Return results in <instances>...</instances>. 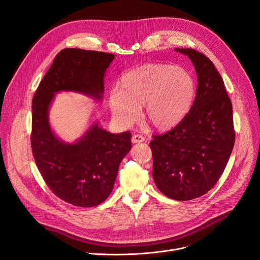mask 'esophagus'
Masks as SVG:
<instances>
[{
  "instance_id": "esophagus-1",
  "label": "esophagus",
  "mask_w": 260,
  "mask_h": 260,
  "mask_svg": "<svg viewBox=\"0 0 260 260\" xmlns=\"http://www.w3.org/2000/svg\"><path fill=\"white\" fill-rule=\"evenodd\" d=\"M145 141V138L143 137L142 135H139V134H136L134 135L132 137V142L133 143H140V142H143Z\"/></svg>"
}]
</instances>
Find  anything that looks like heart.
<instances>
[{
  "mask_svg": "<svg viewBox=\"0 0 260 260\" xmlns=\"http://www.w3.org/2000/svg\"><path fill=\"white\" fill-rule=\"evenodd\" d=\"M196 82L186 68L161 63L143 64L123 75L118 91L109 94L114 117L124 124L143 118L152 127L167 131L185 118L193 105Z\"/></svg>",
  "mask_w": 260,
  "mask_h": 260,
  "instance_id": "b5f03b06",
  "label": "heart"
}]
</instances>
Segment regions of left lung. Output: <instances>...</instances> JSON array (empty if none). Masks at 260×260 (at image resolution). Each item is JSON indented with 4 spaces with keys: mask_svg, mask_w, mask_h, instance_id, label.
<instances>
[{
    "mask_svg": "<svg viewBox=\"0 0 260 260\" xmlns=\"http://www.w3.org/2000/svg\"><path fill=\"white\" fill-rule=\"evenodd\" d=\"M192 60L196 97L185 118L171 131L154 135V181L162 194L179 201L198 198L217 183L235 143L233 108L213 62L193 48H176Z\"/></svg>",
    "mask_w": 260,
    "mask_h": 260,
    "instance_id": "8db88e82",
    "label": "left lung"
}]
</instances>
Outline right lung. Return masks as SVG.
Returning a JSON list of instances; mask_svg holds the SVG:
<instances>
[{"label":"right lung","mask_w":260,"mask_h":260,"mask_svg":"<svg viewBox=\"0 0 260 260\" xmlns=\"http://www.w3.org/2000/svg\"><path fill=\"white\" fill-rule=\"evenodd\" d=\"M114 58L103 51L62 49L32 99L30 141L36 165L51 192L76 207H95L112 193L120 162L131 151L132 134H111L94 124L80 141L66 144L50 129L48 106L60 90L101 99L104 74Z\"/></svg>","instance_id":"right-lung-1"}]
</instances>
